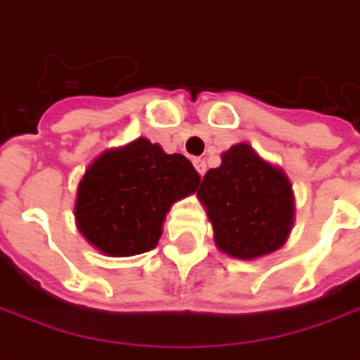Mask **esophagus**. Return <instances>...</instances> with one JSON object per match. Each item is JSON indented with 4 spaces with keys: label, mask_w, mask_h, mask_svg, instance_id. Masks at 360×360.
<instances>
[{
    "label": "esophagus",
    "mask_w": 360,
    "mask_h": 360,
    "mask_svg": "<svg viewBox=\"0 0 360 360\" xmlns=\"http://www.w3.org/2000/svg\"><path fill=\"white\" fill-rule=\"evenodd\" d=\"M194 168L198 170V174H200V176H204V172H206V162L200 158H194Z\"/></svg>",
    "instance_id": "obj_1"
}]
</instances>
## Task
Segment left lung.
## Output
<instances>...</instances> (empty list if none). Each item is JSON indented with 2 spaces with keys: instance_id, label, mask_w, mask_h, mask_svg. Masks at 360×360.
<instances>
[{
  "instance_id": "1",
  "label": "left lung",
  "mask_w": 360,
  "mask_h": 360,
  "mask_svg": "<svg viewBox=\"0 0 360 360\" xmlns=\"http://www.w3.org/2000/svg\"><path fill=\"white\" fill-rule=\"evenodd\" d=\"M198 198L206 206L220 250L234 258H258L278 250L292 226V188L278 168L248 144L222 154L204 174Z\"/></svg>"
}]
</instances>
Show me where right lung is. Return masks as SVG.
<instances>
[{
    "label": "right lung",
    "instance_id": "right-lung-1",
    "mask_svg": "<svg viewBox=\"0 0 360 360\" xmlns=\"http://www.w3.org/2000/svg\"><path fill=\"white\" fill-rule=\"evenodd\" d=\"M200 174L182 154H164L146 138L102 154L77 188V226L110 256L152 250L174 202L192 194Z\"/></svg>",
    "mask_w": 360,
    "mask_h": 360
}]
</instances>
